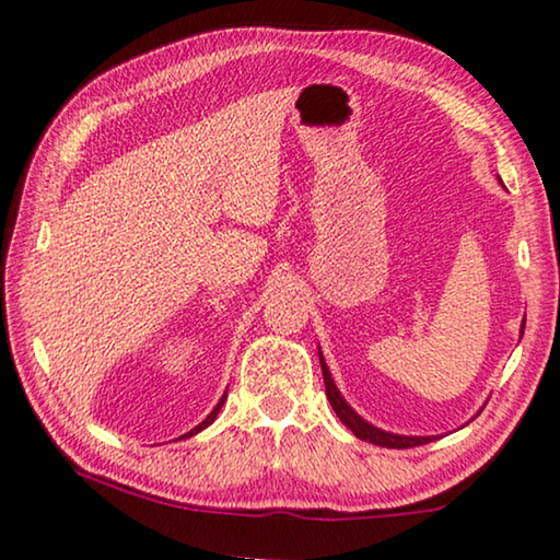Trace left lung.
Instances as JSON below:
<instances>
[{
    "instance_id": "obj_1",
    "label": "left lung",
    "mask_w": 560,
    "mask_h": 560,
    "mask_svg": "<svg viewBox=\"0 0 560 560\" xmlns=\"http://www.w3.org/2000/svg\"><path fill=\"white\" fill-rule=\"evenodd\" d=\"M501 183V177H499ZM504 185V183H501ZM521 336H524V326H521ZM318 360H320V371H324V383H326V395H328V402L330 407H334L338 420L346 424V428L355 434L358 440H365L371 444H377V447H387V450H407V447H420V444H428L432 442L434 438H410V434H395V432H385L381 428H375V424H371L368 420H363L353 407H350L346 402V397L340 395L338 385L334 383V375H330L326 360H324V353H320L318 348ZM479 415V412H477ZM474 420V417H471ZM469 424V422H467Z\"/></svg>"
}]
</instances>
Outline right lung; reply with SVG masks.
Masks as SVG:
<instances>
[{
	"mask_svg": "<svg viewBox=\"0 0 560 560\" xmlns=\"http://www.w3.org/2000/svg\"><path fill=\"white\" fill-rule=\"evenodd\" d=\"M224 400H226V393H224V395L220 397V402H217V405H214V410H212L210 415H207V417H205V420H202L200 424H197V428H192V430H189L187 434H183V438H179V440H187V438H192V434H197V432H202L205 428H210V424L214 422V417H217V415H220V410H222V405H224Z\"/></svg>",
	"mask_w": 560,
	"mask_h": 560,
	"instance_id": "add662e5",
	"label": "right lung"
}]
</instances>
